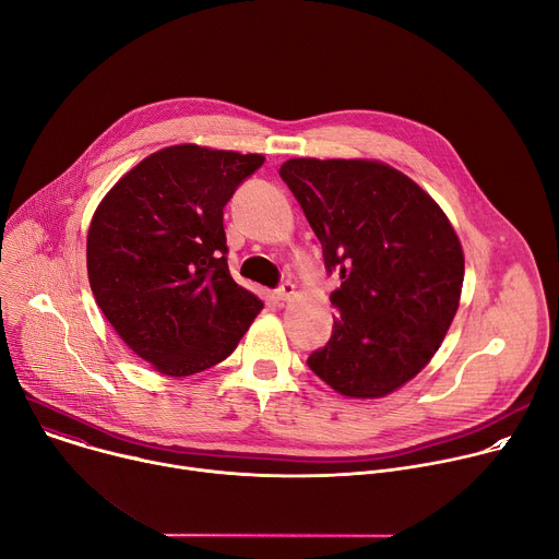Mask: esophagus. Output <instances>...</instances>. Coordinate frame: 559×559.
<instances>
[{
	"label": "esophagus",
	"instance_id": "1",
	"mask_svg": "<svg viewBox=\"0 0 559 559\" xmlns=\"http://www.w3.org/2000/svg\"><path fill=\"white\" fill-rule=\"evenodd\" d=\"M294 294H296L294 283H283V285L276 289V298H278V300H283V302H285V300H289Z\"/></svg>",
	"mask_w": 559,
	"mask_h": 559
}]
</instances>
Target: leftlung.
<instances>
[{
    "label": "left lung",
    "mask_w": 559,
    "mask_h": 559,
    "mask_svg": "<svg viewBox=\"0 0 559 559\" xmlns=\"http://www.w3.org/2000/svg\"><path fill=\"white\" fill-rule=\"evenodd\" d=\"M281 177L343 278L334 334L307 365L341 395L384 397L429 365L453 323L460 238L416 181L373 158L300 156Z\"/></svg>",
    "instance_id": "1"
}]
</instances>
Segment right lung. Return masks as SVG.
<instances>
[{"mask_svg": "<svg viewBox=\"0 0 559 559\" xmlns=\"http://www.w3.org/2000/svg\"><path fill=\"white\" fill-rule=\"evenodd\" d=\"M263 154L168 145L97 205L86 241L95 300L154 371L186 378L225 360L263 300L227 267L223 207Z\"/></svg>", "mask_w": 559, "mask_h": 559, "instance_id": "1", "label": "right lung"}]
</instances>
